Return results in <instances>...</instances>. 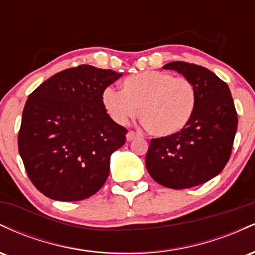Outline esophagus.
Returning a JSON list of instances; mask_svg holds the SVG:
<instances>
[{"label":"esophagus","instance_id":"obj_1","mask_svg":"<svg viewBox=\"0 0 255 255\" xmlns=\"http://www.w3.org/2000/svg\"><path fill=\"white\" fill-rule=\"evenodd\" d=\"M126 137H127V141H131V140H134L135 137H137V134L135 133V131L129 130L127 133V135H126Z\"/></svg>","mask_w":255,"mask_h":255}]
</instances>
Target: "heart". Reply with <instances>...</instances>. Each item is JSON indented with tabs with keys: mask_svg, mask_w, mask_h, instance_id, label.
Instances as JSON below:
<instances>
[{
	"mask_svg": "<svg viewBox=\"0 0 255 255\" xmlns=\"http://www.w3.org/2000/svg\"><path fill=\"white\" fill-rule=\"evenodd\" d=\"M108 115L126 125L136 115L154 136H170L182 130L195 109V89L186 78L148 71L125 79L122 90L109 86L102 93Z\"/></svg>",
	"mask_w": 255,
	"mask_h": 255,
	"instance_id": "1",
	"label": "heart"
}]
</instances>
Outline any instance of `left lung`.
<instances>
[{
	"label": "left lung",
	"mask_w": 255,
	"mask_h": 255,
	"mask_svg": "<svg viewBox=\"0 0 255 255\" xmlns=\"http://www.w3.org/2000/svg\"><path fill=\"white\" fill-rule=\"evenodd\" d=\"M163 68L178 72L193 84L195 109L182 130L151 140L146 168L162 186L191 188L224 169L238 129V113L229 86L205 67L176 61Z\"/></svg>",
	"instance_id": "8db88e82"
}]
</instances>
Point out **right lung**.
Segmentation results:
<instances>
[{
  "mask_svg": "<svg viewBox=\"0 0 255 255\" xmlns=\"http://www.w3.org/2000/svg\"><path fill=\"white\" fill-rule=\"evenodd\" d=\"M121 75L81 64L28 96L17 145L31 182L45 197L84 200L103 187L111 153L125 144L127 129L108 115L102 93Z\"/></svg>",
  "mask_w": 255,
  "mask_h": 255,
  "instance_id": "1",
  "label": "right lung"
}]
</instances>
